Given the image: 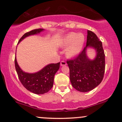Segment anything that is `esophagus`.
<instances>
[{"mask_svg": "<svg viewBox=\"0 0 122 122\" xmlns=\"http://www.w3.org/2000/svg\"><path fill=\"white\" fill-rule=\"evenodd\" d=\"M60 65H61V66H66V65H67V63L65 61H62L61 62V63H60Z\"/></svg>", "mask_w": 122, "mask_h": 122, "instance_id": "1", "label": "esophagus"}]
</instances>
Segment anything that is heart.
Wrapping results in <instances>:
<instances>
[{
	"label": "heart",
	"mask_w": 122,
	"mask_h": 122,
	"mask_svg": "<svg viewBox=\"0 0 122 122\" xmlns=\"http://www.w3.org/2000/svg\"><path fill=\"white\" fill-rule=\"evenodd\" d=\"M85 36L81 33L71 32L67 34L61 39L60 46L66 48V54L69 57L78 55L82 50L85 43Z\"/></svg>",
	"instance_id": "heart-1"
}]
</instances>
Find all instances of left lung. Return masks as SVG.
I'll return each instance as SVG.
<instances>
[{
    "mask_svg": "<svg viewBox=\"0 0 122 122\" xmlns=\"http://www.w3.org/2000/svg\"><path fill=\"white\" fill-rule=\"evenodd\" d=\"M86 46L75 59L68 60L70 78L72 85L80 92L91 91L102 81L105 70V55L102 44L97 36L88 30ZM92 48L96 56L91 60L87 55V50Z\"/></svg>",
    "mask_w": 122,
    "mask_h": 122,
    "instance_id": "obj_1",
    "label": "left lung"
}]
</instances>
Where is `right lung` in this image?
Returning a JSON list of instances; mask_svg holds the SVG:
<instances>
[{
  "label": "right lung",
  "mask_w": 122,
  "mask_h": 122,
  "mask_svg": "<svg viewBox=\"0 0 122 122\" xmlns=\"http://www.w3.org/2000/svg\"><path fill=\"white\" fill-rule=\"evenodd\" d=\"M43 30H44V29L39 28L26 33L20 38L18 44L26 37L39 34ZM60 64V62L50 63L37 72L30 73L22 70L17 63L16 55L15 58V68L22 84L26 89L36 94H45L52 88L54 84V76L59 70Z\"/></svg>",
  "instance_id": "add662e5"
}]
</instances>
